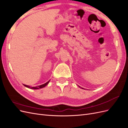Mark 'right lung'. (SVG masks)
Returning a JSON list of instances; mask_svg holds the SVG:
<instances>
[{"label":"right lung","instance_id":"1","mask_svg":"<svg viewBox=\"0 0 128 128\" xmlns=\"http://www.w3.org/2000/svg\"><path fill=\"white\" fill-rule=\"evenodd\" d=\"M49 82H50V80H48V82H46V83H45V84H44L40 85V86H36V87H31L30 86H26V85H24V86L26 87H27V88H33V89H38V88H42L45 87L46 86H47L48 84L49 83Z\"/></svg>","mask_w":128,"mask_h":128}]
</instances>
